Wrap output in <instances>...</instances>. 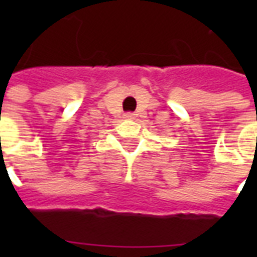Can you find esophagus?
<instances>
[{
    "label": "esophagus",
    "mask_w": 257,
    "mask_h": 257,
    "mask_svg": "<svg viewBox=\"0 0 257 257\" xmlns=\"http://www.w3.org/2000/svg\"><path fill=\"white\" fill-rule=\"evenodd\" d=\"M133 117H135L133 113H126V114H125V118H133Z\"/></svg>",
    "instance_id": "esophagus-1"
}]
</instances>
